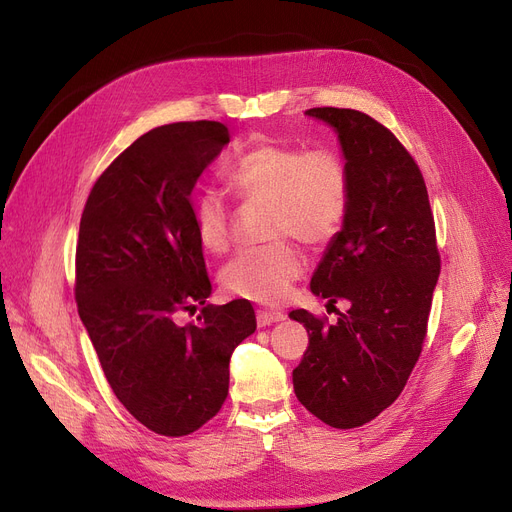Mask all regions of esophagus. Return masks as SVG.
<instances>
[{
  "label": "esophagus",
  "mask_w": 512,
  "mask_h": 512,
  "mask_svg": "<svg viewBox=\"0 0 512 512\" xmlns=\"http://www.w3.org/2000/svg\"><path fill=\"white\" fill-rule=\"evenodd\" d=\"M284 313L282 311H272V309H263V311H257V326L259 328H265V326H272V324H278V321H284Z\"/></svg>",
  "instance_id": "obj_1"
}]
</instances>
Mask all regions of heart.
<instances>
[{
  "label": "heart",
  "mask_w": 512,
  "mask_h": 512,
  "mask_svg": "<svg viewBox=\"0 0 512 512\" xmlns=\"http://www.w3.org/2000/svg\"><path fill=\"white\" fill-rule=\"evenodd\" d=\"M226 180L245 201L270 203V238H297L319 249L342 230L351 207V178L344 161L330 149L265 143L236 157ZM201 247L220 255L230 247V209L213 191L193 207ZM303 255L290 242L240 251L222 270V286L240 299L274 305L286 299L303 274Z\"/></svg>",
  "instance_id": "obj_1"
}]
</instances>
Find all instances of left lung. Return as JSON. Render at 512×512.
I'll return each instance as SVG.
<instances>
[{
  "mask_svg": "<svg viewBox=\"0 0 512 512\" xmlns=\"http://www.w3.org/2000/svg\"><path fill=\"white\" fill-rule=\"evenodd\" d=\"M305 114L334 128L351 178L346 222L313 272L311 292L328 305L351 301V309L332 326L290 311L309 332L292 384L309 413L351 429L405 388L427 334L440 253L421 170L394 134L357 110Z\"/></svg>",
  "mask_w": 512,
  "mask_h": 512,
  "instance_id": "1",
  "label": "left lung"
}]
</instances>
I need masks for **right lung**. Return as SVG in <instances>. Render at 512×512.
Returning <instances> with one entry per match:
<instances>
[{"instance_id":"obj_1","label":"right lung","mask_w":512,"mask_h":512,"mask_svg":"<svg viewBox=\"0 0 512 512\" xmlns=\"http://www.w3.org/2000/svg\"><path fill=\"white\" fill-rule=\"evenodd\" d=\"M230 143L222 122L157 126L95 182L76 242V305L126 411L161 436L193 434L228 396L230 357L257 328L249 301L211 294L191 193ZM202 313L180 327V310Z\"/></svg>"}]
</instances>
